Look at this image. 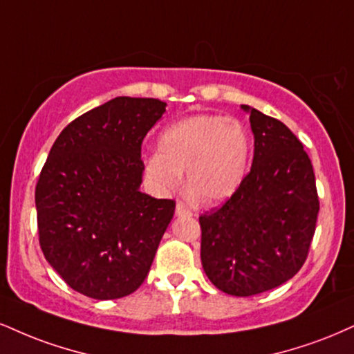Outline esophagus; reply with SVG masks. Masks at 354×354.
Returning a JSON list of instances; mask_svg holds the SVG:
<instances>
[{
  "mask_svg": "<svg viewBox=\"0 0 354 354\" xmlns=\"http://www.w3.org/2000/svg\"><path fill=\"white\" fill-rule=\"evenodd\" d=\"M174 214H176L178 218H186V216H193V212H191L183 203H178L176 209H174Z\"/></svg>",
  "mask_w": 354,
  "mask_h": 354,
  "instance_id": "34e87169",
  "label": "esophagus"
}]
</instances>
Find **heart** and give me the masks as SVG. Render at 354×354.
<instances>
[{
	"instance_id": "obj_1",
	"label": "heart",
	"mask_w": 354,
	"mask_h": 354,
	"mask_svg": "<svg viewBox=\"0 0 354 354\" xmlns=\"http://www.w3.org/2000/svg\"><path fill=\"white\" fill-rule=\"evenodd\" d=\"M252 142L244 123L199 113L165 127L158 151L145 158V171L160 194L174 193L186 171L188 188L203 204H218L241 188Z\"/></svg>"
}]
</instances>
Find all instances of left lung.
Wrapping results in <instances>:
<instances>
[{
	"label": "left lung",
	"mask_w": 354,
	"mask_h": 354,
	"mask_svg": "<svg viewBox=\"0 0 354 354\" xmlns=\"http://www.w3.org/2000/svg\"><path fill=\"white\" fill-rule=\"evenodd\" d=\"M250 115L254 160L221 209L203 214L201 262L221 292L250 297L290 280L304 266L320 209L312 161L280 120Z\"/></svg>",
	"instance_id": "1"
}]
</instances>
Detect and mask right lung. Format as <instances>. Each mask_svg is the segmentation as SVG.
Masks as SVG:
<instances>
[{
	"label": "right lung",
	"instance_id": "add662e5",
	"mask_svg": "<svg viewBox=\"0 0 354 354\" xmlns=\"http://www.w3.org/2000/svg\"><path fill=\"white\" fill-rule=\"evenodd\" d=\"M156 99L115 97L71 122L36 186L39 244L64 282L95 300L133 293L150 272L174 201L140 191Z\"/></svg>",
	"mask_w": 354,
	"mask_h": 354
}]
</instances>
